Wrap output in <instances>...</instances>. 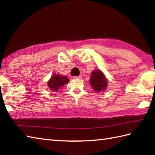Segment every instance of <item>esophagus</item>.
<instances>
[{
    "mask_svg": "<svg viewBox=\"0 0 155 155\" xmlns=\"http://www.w3.org/2000/svg\"><path fill=\"white\" fill-rule=\"evenodd\" d=\"M74 79H81L82 78V76H77V77H74Z\"/></svg>",
    "mask_w": 155,
    "mask_h": 155,
    "instance_id": "1",
    "label": "esophagus"
}]
</instances>
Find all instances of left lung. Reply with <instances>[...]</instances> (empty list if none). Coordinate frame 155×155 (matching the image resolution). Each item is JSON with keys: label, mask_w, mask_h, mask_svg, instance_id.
Listing matches in <instances>:
<instances>
[{"label": "left lung", "mask_w": 155, "mask_h": 155, "mask_svg": "<svg viewBox=\"0 0 155 155\" xmlns=\"http://www.w3.org/2000/svg\"><path fill=\"white\" fill-rule=\"evenodd\" d=\"M89 83L94 91L100 93L102 91H104L107 89L108 81L102 71L96 70L91 72Z\"/></svg>", "instance_id": "left-lung-1"}]
</instances>
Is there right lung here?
Instances as JSON below:
<instances>
[{
	"mask_svg": "<svg viewBox=\"0 0 155 155\" xmlns=\"http://www.w3.org/2000/svg\"><path fill=\"white\" fill-rule=\"evenodd\" d=\"M69 79L67 76H61L60 74L52 75L51 79L48 81V87L52 92H58L61 89L62 87L68 83Z\"/></svg>",
	"mask_w": 155,
	"mask_h": 155,
	"instance_id": "obj_1",
	"label": "right lung"
}]
</instances>
